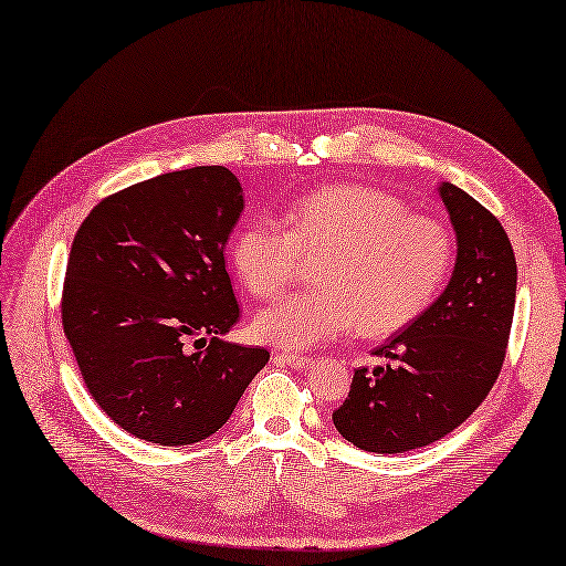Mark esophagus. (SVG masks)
<instances>
[{
	"label": "esophagus",
	"instance_id": "esophagus-1",
	"mask_svg": "<svg viewBox=\"0 0 566 566\" xmlns=\"http://www.w3.org/2000/svg\"><path fill=\"white\" fill-rule=\"evenodd\" d=\"M276 361H281V364H285V366H290V368H297V370H302V368H306V366H312V358H310V356L287 354V352H279V354H276Z\"/></svg>",
	"mask_w": 566,
	"mask_h": 566
}]
</instances>
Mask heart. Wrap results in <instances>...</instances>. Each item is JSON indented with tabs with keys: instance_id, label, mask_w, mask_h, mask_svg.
I'll return each mask as SVG.
<instances>
[{
	"instance_id": "b5f03b06",
	"label": "heart",
	"mask_w": 566,
	"mask_h": 566,
	"mask_svg": "<svg viewBox=\"0 0 566 566\" xmlns=\"http://www.w3.org/2000/svg\"><path fill=\"white\" fill-rule=\"evenodd\" d=\"M231 262L250 295L269 300L293 283L302 262H321L318 293L273 302L254 335L283 349H312L358 325L387 337L430 310L453 266V243L437 219L408 214L380 188L325 186L290 205L285 227L252 219L233 235Z\"/></svg>"
}]
</instances>
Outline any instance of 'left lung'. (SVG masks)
<instances>
[{
  "instance_id": "left-lung-1",
  "label": "left lung",
  "mask_w": 566,
  "mask_h": 566,
  "mask_svg": "<svg viewBox=\"0 0 566 566\" xmlns=\"http://www.w3.org/2000/svg\"><path fill=\"white\" fill-rule=\"evenodd\" d=\"M458 241L447 290L420 318L354 370L333 422L356 449L403 453L453 432L486 399L505 361L517 295V262L501 221L462 188L443 181Z\"/></svg>"
}]
</instances>
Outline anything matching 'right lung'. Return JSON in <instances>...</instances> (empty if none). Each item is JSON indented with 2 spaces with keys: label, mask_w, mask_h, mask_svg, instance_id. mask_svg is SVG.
I'll list each match as a JSON object with an SVG mask.
<instances>
[{
  "label": "right lung",
  "mask_w": 566,
  "mask_h": 566,
  "mask_svg": "<svg viewBox=\"0 0 566 566\" xmlns=\"http://www.w3.org/2000/svg\"><path fill=\"white\" fill-rule=\"evenodd\" d=\"M243 208L227 167H191L104 198L75 233L63 333L125 432L160 447L208 439L266 366L264 347L221 339L241 318L224 248ZM196 336L209 347L188 350Z\"/></svg>",
  "instance_id": "obj_1"
}]
</instances>
